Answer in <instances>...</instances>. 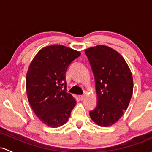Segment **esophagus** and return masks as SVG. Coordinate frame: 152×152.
<instances>
[{"mask_svg":"<svg viewBox=\"0 0 152 152\" xmlns=\"http://www.w3.org/2000/svg\"><path fill=\"white\" fill-rule=\"evenodd\" d=\"M85 97H86V96H85V95H80V96H78V98H79V99L81 101H83V99H85Z\"/></svg>","mask_w":152,"mask_h":152,"instance_id":"esophagus-1","label":"esophagus"}]
</instances>
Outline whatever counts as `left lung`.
Returning a JSON list of instances; mask_svg holds the SVG:
<instances>
[{
	"label": "left lung",
	"instance_id": "left-lung-1",
	"mask_svg": "<svg viewBox=\"0 0 152 152\" xmlns=\"http://www.w3.org/2000/svg\"><path fill=\"white\" fill-rule=\"evenodd\" d=\"M96 80L97 106L89 113L94 123L107 127L114 124L129 104L134 83L128 64L123 56L104 45L85 50Z\"/></svg>",
	"mask_w": 152,
	"mask_h": 152
}]
</instances>
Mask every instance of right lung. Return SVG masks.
<instances>
[{
    "label": "right lung",
    "mask_w": 152,
    "mask_h": 152,
    "mask_svg": "<svg viewBox=\"0 0 152 152\" xmlns=\"http://www.w3.org/2000/svg\"><path fill=\"white\" fill-rule=\"evenodd\" d=\"M81 53L62 45L41 48L30 64L26 88L33 111L44 124L57 128L66 124L76 106V99L66 92V72Z\"/></svg>",
    "instance_id": "1"
}]
</instances>
